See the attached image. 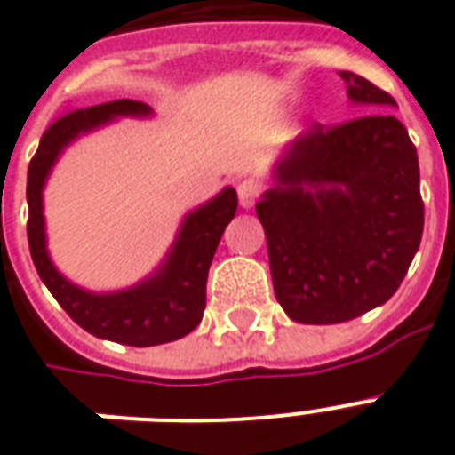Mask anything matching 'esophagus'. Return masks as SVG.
Returning a JSON list of instances; mask_svg holds the SVG:
<instances>
[{
	"label": "esophagus",
	"mask_w": 455,
	"mask_h": 455,
	"mask_svg": "<svg viewBox=\"0 0 455 455\" xmlns=\"http://www.w3.org/2000/svg\"><path fill=\"white\" fill-rule=\"evenodd\" d=\"M237 195H239V204L244 206V209H251V206L256 204V199L263 195V185L253 180V178H244L242 183L237 185Z\"/></svg>",
	"instance_id": "34e87169"
}]
</instances>
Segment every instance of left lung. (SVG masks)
<instances>
[{"label":"left lung","mask_w":455,"mask_h":455,"mask_svg":"<svg viewBox=\"0 0 455 455\" xmlns=\"http://www.w3.org/2000/svg\"><path fill=\"white\" fill-rule=\"evenodd\" d=\"M355 103L397 105L340 72ZM256 213L267 237L279 305L300 324H340L399 289L423 237L416 145L390 112L315 124L277 166Z\"/></svg>","instance_id":"obj_1"}]
</instances>
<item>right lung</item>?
Wrapping results in <instances>:
<instances>
[{"instance_id": "obj_1", "label": "right lung", "mask_w": 455, "mask_h": 455, "mask_svg": "<svg viewBox=\"0 0 455 455\" xmlns=\"http://www.w3.org/2000/svg\"><path fill=\"white\" fill-rule=\"evenodd\" d=\"M148 112V105L129 98L65 112L44 131L37 152L28 166V242L39 277L84 331L133 347L178 340L202 322L211 260L225 228L237 213V192L225 188L216 199L185 218L173 251L155 277L119 293H89L70 284L49 260L44 237L42 188L60 150L79 133L96 129L119 115Z\"/></svg>"}]
</instances>
